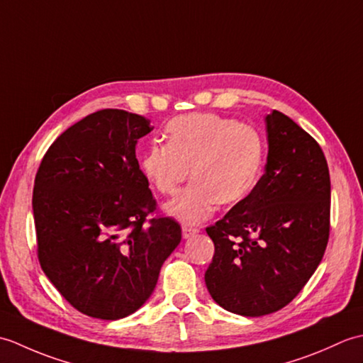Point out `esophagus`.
Listing matches in <instances>:
<instances>
[{
	"mask_svg": "<svg viewBox=\"0 0 363 363\" xmlns=\"http://www.w3.org/2000/svg\"><path fill=\"white\" fill-rule=\"evenodd\" d=\"M199 233L198 228H191V226H182V237L184 238H190L194 237L195 234Z\"/></svg>",
	"mask_w": 363,
	"mask_h": 363,
	"instance_id": "1",
	"label": "esophagus"
}]
</instances>
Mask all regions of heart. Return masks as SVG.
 <instances>
[{
  "label": "heart",
  "instance_id": "obj_1",
  "mask_svg": "<svg viewBox=\"0 0 363 363\" xmlns=\"http://www.w3.org/2000/svg\"><path fill=\"white\" fill-rule=\"evenodd\" d=\"M168 143H152L142 169L159 194L173 196L187 181L194 182L167 204L174 218L198 223L215 206H234L256 184L264 143L254 128L217 113H187L168 123Z\"/></svg>",
  "mask_w": 363,
  "mask_h": 363
}]
</instances>
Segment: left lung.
Wrapping results in <instances>:
<instances>
[{"label": "left lung", "mask_w": 363, "mask_h": 363, "mask_svg": "<svg viewBox=\"0 0 363 363\" xmlns=\"http://www.w3.org/2000/svg\"><path fill=\"white\" fill-rule=\"evenodd\" d=\"M268 157L251 194L206 228L215 252L204 281L215 303L260 317L291 303L325 256L330 177L317 140L279 111L267 117Z\"/></svg>", "instance_id": "1"}]
</instances>
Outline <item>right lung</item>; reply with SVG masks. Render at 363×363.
Returning a JSON list of instances; mask_svg holds the SVG:
<instances>
[{"instance_id": "1", "label": "right lung", "mask_w": 363, "mask_h": 363, "mask_svg": "<svg viewBox=\"0 0 363 363\" xmlns=\"http://www.w3.org/2000/svg\"><path fill=\"white\" fill-rule=\"evenodd\" d=\"M150 120L103 109L60 134L37 169L33 211L43 273L76 311L118 320L142 307L181 226L160 215L135 157Z\"/></svg>"}]
</instances>
